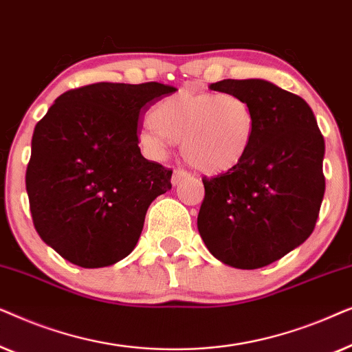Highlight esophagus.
<instances>
[{
  "label": "esophagus",
  "instance_id": "34e87169",
  "mask_svg": "<svg viewBox=\"0 0 352 352\" xmlns=\"http://www.w3.org/2000/svg\"><path fill=\"white\" fill-rule=\"evenodd\" d=\"M190 176V173L189 171H186V170H181V168H177V170H175L173 171V176H171V182L173 184H179V182L182 181V179H186V177H189Z\"/></svg>",
  "mask_w": 352,
  "mask_h": 352
}]
</instances>
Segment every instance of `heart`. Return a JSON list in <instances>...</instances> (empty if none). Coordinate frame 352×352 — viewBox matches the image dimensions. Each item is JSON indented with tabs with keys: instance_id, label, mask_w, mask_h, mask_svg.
I'll return each instance as SVG.
<instances>
[{
	"instance_id": "b5f03b06",
	"label": "heart",
	"mask_w": 352,
	"mask_h": 352,
	"mask_svg": "<svg viewBox=\"0 0 352 352\" xmlns=\"http://www.w3.org/2000/svg\"><path fill=\"white\" fill-rule=\"evenodd\" d=\"M152 126L139 141L155 155L181 142L186 162L206 175H219L240 165L256 133L253 105L237 93L181 89L162 99L151 112Z\"/></svg>"
}]
</instances>
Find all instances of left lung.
I'll list each match as a JSON object with an SVG mask.
<instances>
[{
  "label": "left lung",
  "mask_w": 352,
  "mask_h": 352,
  "mask_svg": "<svg viewBox=\"0 0 352 352\" xmlns=\"http://www.w3.org/2000/svg\"><path fill=\"white\" fill-rule=\"evenodd\" d=\"M256 113L254 141L232 170L201 177L197 226L211 254L232 267L271 264L312 234L325 192V142L309 105L264 80H223Z\"/></svg>",
  "instance_id": "1"
}]
</instances>
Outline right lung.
<instances>
[{"label": "right lung", "instance_id": "add662e5", "mask_svg": "<svg viewBox=\"0 0 352 352\" xmlns=\"http://www.w3.org/2000/svg\"><path fill=\"white\" fill-rule=\"evenodd\" d=\"M175 91L157 81L86 85L60 94L36 123L25 173L32 219L67 261L104 267L136 247L173 173L142 157L138 129L142 113Z\"/></svg>", "mask_w": 352, "mask_h": 352}]
</instances>
